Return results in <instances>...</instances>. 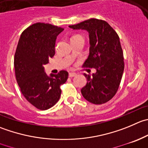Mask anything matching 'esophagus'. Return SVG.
<instances>
[{
	"mask_svg": "<svg viewBox=\"0 0 148 148\" xmlns=\"http://www.w3.org/2000/svg\"><path fill=\"white\" fill-rule=\"evenodd\" d=\"M77 75L75 72H69V77H75Z\"/></svg>",
	"mask_w": 148,
	"mask_h": 148,
	"instance_id": "esophagus-1",
	"label": "esophagus"
}]
</instances>
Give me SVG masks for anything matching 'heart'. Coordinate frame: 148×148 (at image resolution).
Segmentation results:
<instances>
[{
	"mask_svg": "<svg viewBox=\"0 0 148 148\" xmlns=\"http://www.w3.org/2000/svg\"><path fill=\"white\" fill-rule=\"evenodd\" d=\"M76 36H78V35H76ZM74 37H75V36H74Z\"/></svg>",
	"mask_w": 148,
	"mask_h": 148,
	"instance_id": "b5f03b06",
	"label": "heart"
}]
</instances>
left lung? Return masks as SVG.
Masks as SVG:
<instances>
[{
    "mask_svg": "<svg viewBox=\"0 0 148 148\" xmlns=\"http://www.w3.org/2000/svg\"><path fill=\"white\" fill-rule=\"evenodd\" d=\"M69 27L89 32L90 54L83 66L96 69L92 77L84 74L87 82L82 88V94L93 104L107 103L117 92L124 69L119 37L108 23L97 18H90Z\"/></svg>",
    "mask_w": 148,
    "mask_h": 148,
    "instance_id": "left-lung-1",
    "label": "left lung"
}]
</instances>
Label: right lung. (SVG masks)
<instances>
[{
  "instance_id": "obj_1",
  "label": "right lung",
  "mask_w": 148,
  "mask_h": 148,
  "mask_svg": "<svg viewBox=\"0 0 148 148\" xmlns=\"http://www.w3.org/2000/svg\"><path fill=\"white\" fill-rule=\"evenodd\" d=\"M61 27L36 23L27 27L20 36L14 56L16 82L27 100L40 110L53 107L59 100L61 85L68 79L66 71L48 77L44 65L55 55L57 36Z\"/></svg>"
}]
</instances>
